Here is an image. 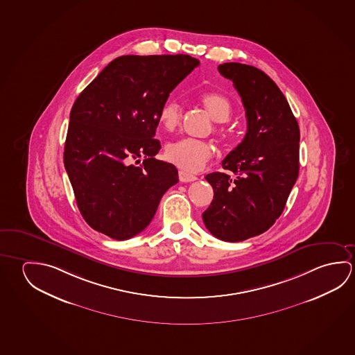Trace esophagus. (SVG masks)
Here are the masks:
<instances>
[{
    "label": "esophagus",
    "instance_id": "obj_1",
    "mask_svg": "<svg viewBox=\"0 0 355 355\" xmlns=\"http://www.w3.org/2000/svg\"><path fill=\"white\" fill-rule=\"evenodd\" d=\"M178 177H180V182H194V180H197V177L196 175H189V173H187L184 171H180L178 172Z\"/></svg>",
    "mask_w": 355,
    "mask_h": 355
}]
</instances>
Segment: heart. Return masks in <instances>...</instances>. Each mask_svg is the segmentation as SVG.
Listing matches in <instances>:
<instances>
[{"mask_svg":"<svg viewBox=\"0 0 355 355\" xmlns=\"http://www.w3.org/2000/svg\"><path fill=\"white\" fill-rule=\"evenodd\" d=\"M199 101L215 122H227L233 114V104L224 94H202ZM182 117V106L175 100H168L158 112V123L164 131L172 132L180 126ZM215 131L219 136L227 137L225 128H216ZM164 155L169 162L180 169L187 172H198L213 157V146L207 141L180 139L169 142L166 146Z\"/></svg>","mask_w":355,"mask_h":355,"instance_id":"1","label":"heart"}]
</instances>
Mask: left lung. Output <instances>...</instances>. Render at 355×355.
<instances>
[{
    "mask_svg": "<svg viewBox=\"0 0 355 355\" xmlns=\"http://www.w3.org/2000/svg\"><path fill=\"white\" fill-rule=\"evenodd\" d=\"M244 104L248 131L223 161L205 175L214 189L204 225L215 238L236 243L265 233L285 209L300 171V128L285 95L262 70L241 63L218 67Z\"/></svg>",
    "mask_w": 355,
    "mask_h": 355,
    "instance_id": "obj_1",
    "label": "left lung"
}]
</instances>
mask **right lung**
<instances>
[{
  "instance_id": "1",
  "label": "right lung",
  "mask_w": 355,
  "mask_h": 355,
  "mask_svg": "<svg viewBox=\"0 0 355 355\" xmlns=\"http://www.w3.org/2000/svg\"><path fill=\"white\" fill-rule=\"evenodd\" d=\"M199 60L122 55L90 83L70 111L64 166L78 208L94 230L126 240L145 230L178 183L172 163L155 158L158 112ZM144 161L135 166L134 160Z\"/></svg>"
}]
</instances>
